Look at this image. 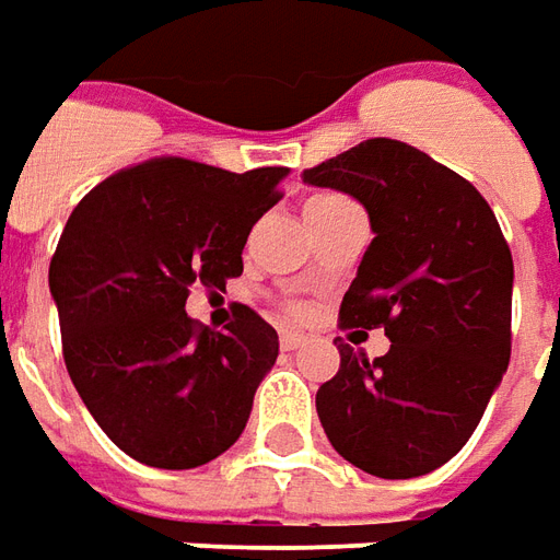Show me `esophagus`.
Segmentation results:
<instances>
[{
    "instance_id": "obj_1",
    "label": "esophagus",
    "mask_w": 560,
    "mask_h": 560,
    "mask_svg": "<svg viewBox=\"0 0 560 560\" xmlns=\"http://www.w3.org/2000/svg\"><path fill=\"white\" fill-rule=\"evenodd\" d=\"M302 345H304L302 331H292V329L280 331V347H283V350H299Z\"/></svg>"
}]
</instances>
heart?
I'll use <instances>...</instances> for the list:
<instances>
[{"mask_svg":"<svg viewBox=\"0 0 560 560\" xmlns=\"http://www.w3.org/2000/svg\"><path fill=\"white\" fill-rule=\"evenodd\" d=\"M326 200H338L335 195H319V198L307 200V207H314V203H326Z\"/></svg>","mask_w":560,"mask_h":560,"instance_id":"obj_1","label":"heart"}]
</instances>
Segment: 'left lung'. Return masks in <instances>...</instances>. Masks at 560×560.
<instances>
[{
    "mask_svg": "<svg viewBox=\"0 0 560 560\" xmlns=\"http://www.w3.org/2000/svg\"><path fill=\"white\" fill-rule=\"evenodd\" d=\"M302 179L357 198L369 243L341 326L384 329L377 360L338 345L317 390L331 448L377 479H415L469 442L512 353V253L488 200L415 145L365 140Z\"/></svg>",
    "mask_w": 560,
    "mask_h": 560,
    "instance_id": "8db88e82",
    "label": "left lung"
}]
</instances>
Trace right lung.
<instances>
[{
	"instance_id": "add662e5",
	"label": "right lung",
	"mask_w": 560,
	"mask_h": 560,
	"mask_svg": "<svg viewBox=\"0 0 560 560\" xmlns=\"http://www.w3.org/2000/svg\"><path fill=\"white\" fill-rule=\"evenodd\" d=\"M287 173L152 158L69 215L48 268L63 360L100 430L133 460L195 469L241 439L277 331L253 307L229 331L200 329L185 299L241 277L243 243Z\"/></svg>"
}]
</instances>
